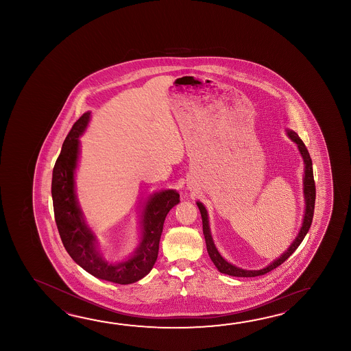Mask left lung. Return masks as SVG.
Masks as SVG:
<instances>
[{
    "instance_id": "left-lung-1",
    "label": "left lung",
    "mask_w": 351,
    "mask_h": 351,
    "mask_svg": "<svg viewBox=\"0 0 351 351\" xmlns=\"http://www.w3.org/2000/svg\"><path fill=\"white\" fill-rule=\"evenodd\" d=\"M287 135L291 139L292 142L298 144V150L304 159V165H305V176H304V195H305V216H304V222L302 227L298 232V237L292 242L291 246L287 248V251L284 254H281L277 260L269 263L267 267L261 269H242L239 267L233 266L230 262L226 261L223 257L217 251L216 246L213 239L210 236L209 231L208 215H207V209L202 204L201 202H197V206L199 208L202 216V223H203V234L206 239V245H207V251H208L209 257L212 262L215 263L217 269L219 272L230 275L234 277H256L262 276L265 274H267L269 271L276 269L280 265H282L290 256H291L296 248L300 246V243L302 242V239H305L306 233L310 230V226L313 223V209H315V198H316V189H315V180H313V160L308 154V150L305 147L304 142L300 139L295 132L287 130Z\"/></svg>"
}]
</instances>
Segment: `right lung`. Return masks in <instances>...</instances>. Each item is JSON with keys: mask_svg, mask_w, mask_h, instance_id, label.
Segmentation results:
<instances>
[{"mask_svg": "<svg viewBox=\"0 0 351 351\" xmlns=\"http://www.w3.org/2000/svg\"><path fill=\"white\" fill-rule=\"evenodd\" d=\"M90 112H84L69 132L53 167L51 194L60 237L67 254L93 276L114 284L128 285L147 276L157 261L159 241L168 212L179 203L173 189L152 195L143 213L142 241L127 261L109 263L97 251V237L84 221L75 194V169L79 158V136L85 132Z\"/></svg>", "mask_w": 351, "mask_h": 351, "instance_id": "1", "label": "right lung"}]
</instances>
